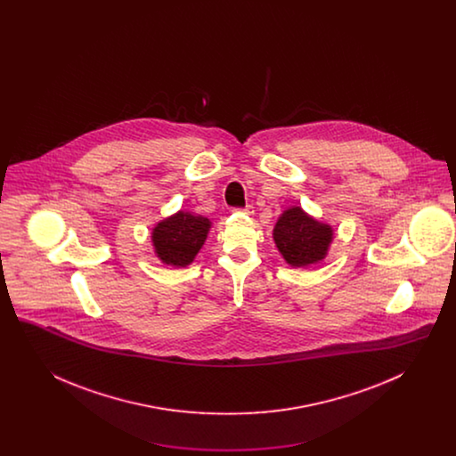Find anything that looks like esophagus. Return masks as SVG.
I'll use <instances>...</instances> for the list:
<instances>
[{
	"mask_svg": "<svg viewBox=\"0 0 456 456\" xmlns=\"http://www.w3.org/2000/svg\"><path fill=\"white\" fill-rule=\"evenodd\" d=\"M236 212H238V214H244V216H249V217H251V216L255 214V208H253V205H246L244 208H238Z\"/></svg>",
	"mask_w": 456,
	"mask_h": 456,
	"instance_id": "obj_1",
	"label": "esophagus"
}]
</instances>
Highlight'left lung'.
<instances>
[{
    "instance_id": "obj_1",
    "label": "left lung",
    "mask_w": 456,
    "mask_h": 456,
    "mask_svg": "<svg viewBox=\"0 0 456 456\" xmlns=\"http://www.w3.org/2000/svg\"><path fill=\"white\" fill-rule=\"evenodd\" d=\"M335 231L330 224L309 216L303 207L283 210L273 227V240L285 263L294 268H307L325 260Z\"/></svg>"
}]
</instances>
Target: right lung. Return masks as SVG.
I'll return each mask as SVG.
<instances>
[{"mask_svg":"<svg viewBox=\"0 0 456 456\" xmlns=\"http://www.w3.org/2000/svg\"><path fill=\"white\" fill-rule=\"evenodd\" d=\"M210 229V218L179 210L153 225V253L167 266L184 268L195 261Z\"/></svg>","mask_w":456,"mask_h":456,"instance_id":"obj_1","label":"right lung"}]
</instances>
